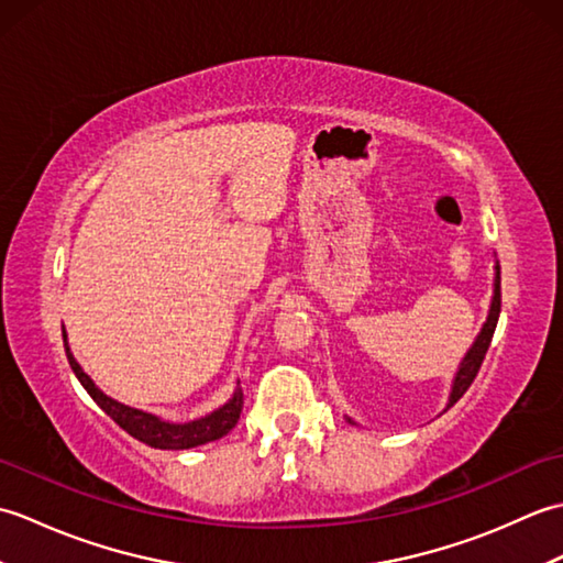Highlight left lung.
<instances>
[{
  "mask_svg": "<svg viewBox=\"0 0 563 563\" xmlns=\"http://www.w3.org/2000/svg\"><path fill=\"white\" fill-rule=\"evenodd\" d=\"M498 314H500V268H496V290H494L492 309H488V319H486V324H484V329H482V333H479V339L474 341L472 351L466 353V357L462 361L457 377H454V385H452V394H450L448 409L464 397V391L472 387L474 377L479 375V367H482L484 357H486V351H488V345H492V339H494V331H496V324H498Z\"/></svg>",
  "mask_w": 563,
  "mask_h": 563,
  "instance_id": "obj_1",
  "label": "left lung"
}]
</instances>
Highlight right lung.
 Masks as SVG:
<instances>
[{
    "label": "right lung",
    "instance_id": "right-lung-1",
    "mask_svg": "<svg viewBox=\"0 0 563 563\" xmlns=\"http://www.w3.org/2000/svg\"><path fill=\"white\" fill-rule=\"evenodd\" d=\"M63 341H65L69 367L75 369L77 379L81 382V387L89 391V397L97 401L101 409L125 430V433L137 438L140 442H145V445H150V448L188 450V448H196V445H206V442H212V440H218V438L230 433V430L239 421V413H242V409H244V391H242V387H239L234 391L232 401L224 404L222 409L212 411L210 416L198 418V421H190V423H166L157 416L137 411V409H130V406L115 401L111 397H106V394L97 385H93L91 377L79 367V363L75 361V355L69 353L65 327H63Z\"/></svg>",
    "mask_w": 563,
    "mask_h": 563
}]
</instances>
